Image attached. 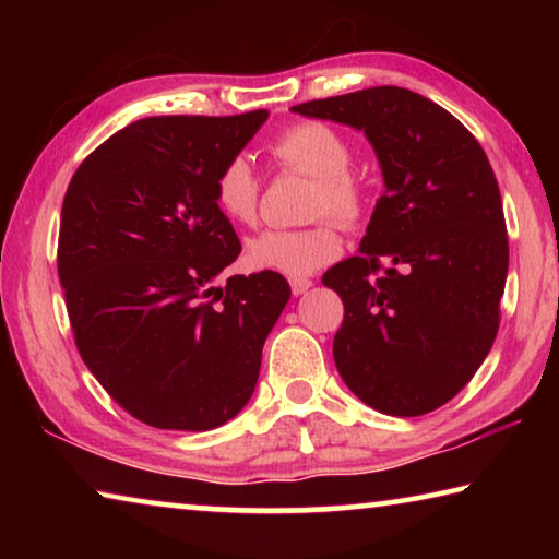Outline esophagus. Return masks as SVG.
Instances as JSON below:
<instances>
[{
    "label": "esophagus",
    "instance_id": "esophagus-1",
    "mask_svg": "<svg viewBox=\"0 0 559 559\" xmlns=\"http://www.w3.org/2000/svg\"><path fill=\"white\" fill-rule=\"evenodd\" d=\"M313 288V281L310 278H290V290L293 296H302V293Z\"/></svg>",
    "mask_w": 559,
    "mask_h": 559
}]
</instances>
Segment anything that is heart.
Masks as SVG:
<instances>
[{
  "mask_svg": "<svg viewBox=\"0 0 559 559\" xmlns=\"http://www.w3.org/2000/svg\"><path fill=\"white\" fill-rule=\"evenodd\" d=\"M269 155L281 169L313 177L308 194V216H333L343 226H355L367 212V187L349 165L353 145L337 128L320 120L296 122L273 138ZM261 185L243 157H231L214 179V204L234 224H253L259 216ZM343 251L337 226L320 219L306 229H269L246 243V263L257 271H276L302 278Z\"/></svg>",
  "mask_w": 559,
  "mask_h": 559,
  "instance_id": "heart-1",
  "label": "heart"
}]
</instances>
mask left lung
<instances>
[{"instance_id":"left-lung-1","label":"left lung","mask_w":559,"mask_h":559,"mask_svg":"<svg viewBox=\"0 0 559 559\" xmlns=\"http://www.w3.org/2000/svg\"><path fill=\"white\" fill-rule=\"evenodd\" d=\"M290 110L365 130L384 177L359 253L323 276L345 306L333 340L337 372L382 414L439 409L498 335L508 234L493 167L449 110L406 88Z\"/></svg>"}]
</instances>
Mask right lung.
Masks as SVG:
<instances>
[{
  "instance_id": "1",
  "label": "right lung",
  "mask_w": 559,
  "mask_h": 559,
  "mask_svg": "<svg viewBox=\"0 0 559 559\" xmlns=\"http://www.w3.org/2000/svg\"><path fill=\"white\" fill-rule=\"evenodd\" d=\"M266 118L138 120L93 150L66 189L59 278L75 347L103 390L155 429L234 419L290 298L276 271L214 286L241 253L214 179Z\"/></svg>"
}]
</instances>
